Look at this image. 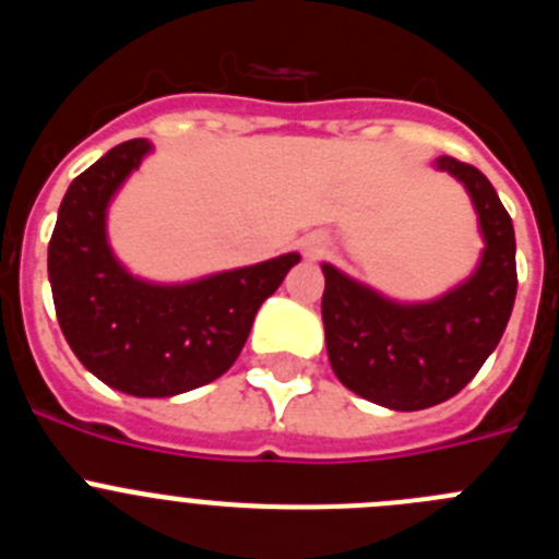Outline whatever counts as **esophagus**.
Here are the masks:
<instances>
[{
    "instance_id": "34e87169",
    "label": "esophagus",
    "mask_w": 559,
    "mask_h": 559,
    "mask_svg": "<svg viewBox=\"0 0 559 559\" xmlns=\"http://www.w3.org/2000/svg\"><path fill=\"white\" fill-rule=\"evenodd\" d=\"M324 251H328V240H324L322 235H308L302 240V254L308 257V260H319Z\"/></svg>"
}]
</instances>
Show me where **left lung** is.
Wrapping results in <instances>:
<instances>
[{
    "instance_id": "8db88e82",
    "label": "left lung",
    "mask_w": 559,
    "mask_h": 559,
    "mask_svg": "<svg viewBox=\"0 0 559 559\" xmlns=\"http://www.w3.org/2000/svg\"><path fill=\"white\" fill-rule=\"evenodd\" d=\"M437 170L464 187L476 210L481 257L471 276L426 302H400L322 263V319L335 378L392 412H419L462 392L498 347L515 305V229L481 170L453 156Z\"/></svg>"
}]
</instances>
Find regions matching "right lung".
Masks as SVG:
<instances>
[{
	"label": "right lung",
	"instance_id": "right-lung-1",
	"mask_svg": "<svg viewBox=\"0 0 559 559\" xmlns=\"http://www.w3.org/2000/svg\"><path fill=\"white\" fill-rule=\"evenodd\" d=\"M151 153L147 140L122 142L69 185L47 271L63 338L88 372L131 397H176L235 364L260 305L302 257L288 251L187 283L131 274L108 243V206Z\"/></svg>",
	"mask_w": 559,
	"mask_h": 559
}]
</instances>
